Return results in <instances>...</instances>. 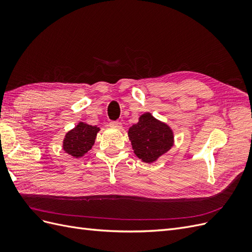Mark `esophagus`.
Here are the masks:
<instances>
[{
	"label": "esophagus",
	"instance_id": "esophagus-1",
	"mask_svg": "<svg viewBox=\"0 0 252 252\" xmlns=\"http://www.w3.org/2000/svg\"><path fill=\"white\" fill-rule=\"evenodd\" d=\"M109 126L111 128H117V129H120L122 128V123H120V122H110L109 123Z\"/></svg>",
	"mask_w": 252,
	"mask_h": 252
}]
</instances>
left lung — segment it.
<instances>
[{
	"label": "left lung",
	"instance_id": "8db88e82",
	"mask_svg": "<svg viewBox=\"0 0 252 252\" xmlns=\"http://www.w3.org/2000/svg\"><path fill=\"white\" fill-rule=\"evenodd\" d=\"M128 138L134 155L142 162L148 164L157 162L174 145L171 127L150 112L143 113L138 123L128 129Z\"/></svg>",
	"mask_w": 252,
	"mask_h": 252
}]
</instances>
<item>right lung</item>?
I'll return each mask as SVG.
<instances>
[{"mask_svg": "<svg viewBox=\"0 0 252 252\" xmlns=\"http://www.w3.org/2000/svg\"><path fill=\"white\" fill-rule=\"evenodd\" d=\"M100 130V127L79 122L77 126L66 132L62 145L63 150L74 158L84 157L93 148Z\"/></svg>", "mask_w": 252, "mask_h": 252, "instance_id": "1", "label": "right lung"}]
</instances>
